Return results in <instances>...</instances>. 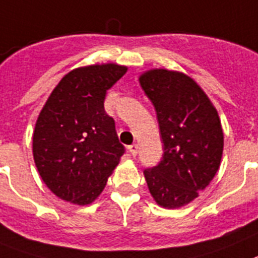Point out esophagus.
Masks as SVG:
<instances>
[{
	"label": "esophagus",
	"mask_w": 258,
	"mask_h": 258,
	"mask_svg": "<svg viewBox=\"0 0 258 258\" xmlns=\"http://www.w3.org/2000/svg\"><path fill=\"white\" fill-rule=\"evenodd\" d=\"M127 150H129V153H131L133 157H136L138 153V146L136 144H133V145H131V146H127Z\"/></svg>",
	"instance_id": "obj_1"
}]
</instances>
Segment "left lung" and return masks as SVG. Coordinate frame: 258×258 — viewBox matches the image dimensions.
Instances as JSON below:
<instances>
[{"instance_id": "left-lung-1", "label": "left lung", "mask_w": 258, "mask_h": 258, "mask_svg": "<svg viewBox=\"0 0 258 258\" xmlns=\"http://www.w3.org/2000/svg\"><path fill=\"white\" fill-rule=\"evenodd\" d=\"M154 105L163 155L144 170L150 194L165 208L188 204L219 170L224 146L218 112L202 88L184 74L152 70L140 78Z\"/></svg>"}]
</instances>
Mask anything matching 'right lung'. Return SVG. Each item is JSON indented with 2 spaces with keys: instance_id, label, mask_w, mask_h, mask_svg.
<instances>
[{
  "instance_id": "add662e5",
  "label": "right lung",
  "mask_w": 258,
  "mask_h": 258,
  "mask_svg": "<svg viewBox=\"0 0 258 258\" xmlns=\"http://www.w3.org/2000/svg\"><path fill=\"white\" fill-rule=\"evenodd\" d=\"M126 67L96 64L61 79L44 104L33 136L35 166L46 186L63 201L88 204L99 197L120 157L113 117L106 114V91Z\"/></svg>"
}]
</instances>
